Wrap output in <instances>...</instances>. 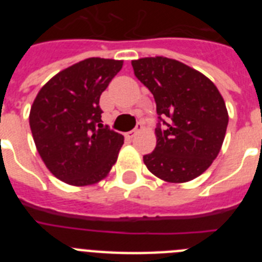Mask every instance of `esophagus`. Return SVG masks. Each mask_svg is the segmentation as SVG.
Segmentation results:
<instances>
[{
  "instance_id": "34e87169",
  "label": "esophagus",
  "mask_w": 262,
  "mask_h": 262,
  "mask_svg": "<svg viewBox=\"0 0 262 262\" xmlns=\"http://www.w3.org/2000/svg\"><path fill=\"white\" fill-rule=\"evenodd\" d=\"M142 129H143V124L142 123H138V124H136L135 128L133 129V131H129V133H127V136H128L129 139L135 138V136L138 135V134L140 133V131H142Z\"/></svg>"
}]
</instances>
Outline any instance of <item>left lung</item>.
<instances>
[{
    "label": "left lung",
    "mask_w": 262,
    "mask_h": 262,
    "mask_svg": "<svg viewBox=\"0 0 262 262\" xmlns=\"http://www.w3.org/2000/svg\"><path fill=\"white\" fill-rule=\"evenodd\" d=\"M134 73L154 94L159 123L156 148L144 155L148 170L168 182L202 174L221 151L228 113L205 75L168 57L134 60Z\"/></svg>",
    "instance_id": "obj_1"
}]
</instances>
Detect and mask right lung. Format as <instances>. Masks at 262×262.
Masks as SVG:
<instances>
[{"label": "right lung", "mask_w": 262, "mask_h": 262, "mask_svg": "<svg viewBox=\"0 0 262 262\" xmlns=\"http://www.w3.org/2000/svg\"><path fill=\"white\" fill-rule=\"evenodd\" d=\"M122 66V60H82L51 78L32 103L36 149L50 172L67 184H96L117 161L123 136L102 124L99 97Z\"/></svg>", "instance_id": "add662e5"}]
</instances>
